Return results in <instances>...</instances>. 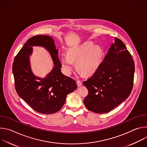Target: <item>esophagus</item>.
<instances>
[{
    "instance_id": "1",
    "label": "esophagus",
    "mask_w": 147,
    "mask_h": 147,
    "mask_svg": "<svg viewBox=\"0 0 147 147\" xmlns=\"http://www.w3.org/2000/svg\"><path fill=\"white\" fill-rule=\"evenodd\" d=\"M77 84L78 86V87H80L82 86V82L81 81H80V80H77Z\"/></svg>"
}]
</instances>
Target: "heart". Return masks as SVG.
Wrapping results in <instances>:
<instances>
[{
  "label": "heart",
  "mask_w": 147,
  "mask_h": 147,
  "mask_svg": "<svg viewBox=\"0 0 147 147\" xmlns=\"http://www.w3.org/2000/svg\"><path fill=\"white\" fill-rule=\"evenodd\" d=\"M101 59V51L98 47L86 43L68 51L67 55L60 57L61 67L67 75H70L76 61V69L84 76H90L97 70Z\"/></svg>",
  "instance_id": "heart-1"
}]
</instances>
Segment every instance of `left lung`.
Instances as JSON below:
<instances>
[{
	"label": "left lung",
	"mask_w": 147,
	"mask_h": 147,
	"mask_svg": "<svg viewBox=\"0 0 147 147\" xmlns=\"http://www.w3.org/2000/svg\"><path fill=\"white\" fill-rule=\"evenodd\" d=\"M135 71L132 56L123 42L115 38L93 75L83 82L88 90L86 108L96 113L111 111L126 99L133 87Z\"/></svg>",
	"instance_id": "left-lung-1"
}]
</instances>
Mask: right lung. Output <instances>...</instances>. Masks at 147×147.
Listing matches in <instances>:
<instances>
[{"mask_svg": "<svg viewBox=\"0 0 147 147\" xmlns=\"http://www.w3.org/2000/svg\"><path fill=\"white\" fill-rule=\"evenodd\" d=\"M33 46H41L51 54L55 65L45 78L36 77L30 67L29 56ZM61 64L53 38L48 35H36L27 40L16 56L13 64L17 93L35 111L42 114L58 112L65 103L67 95L77 86L74 80L61 72Z\"/></svg>", "mask_w": 147, "mask_h": 147, "instance_id": "obj_1", "label": "right lung"}]
</instances>
